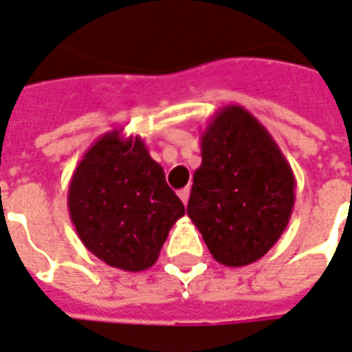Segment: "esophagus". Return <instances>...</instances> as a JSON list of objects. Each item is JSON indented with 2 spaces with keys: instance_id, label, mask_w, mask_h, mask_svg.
<instances>
[{
  "instance_id": "1",
  "label": "esophagus",
  "mask_w": 352,
  "mask_h": 352,
  "mask_svg": "<svg viewBox=\"0 0 352 352\" xmlns=\"http://www.w3.org/2000/svg\"><path fill=\"white\" fill-rule=\"evenodd\" d=\"M189 193H191V189H189V188H184V189H180V191H178V195H180L182 203H184V204H188Z\"/></svg>"
}]
</instances>
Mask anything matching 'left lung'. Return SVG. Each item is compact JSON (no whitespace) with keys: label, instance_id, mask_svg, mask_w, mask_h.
Returning a JSON list of instances; mask_svg holds the SVG:
<instances>
[{"label":"left lung","instance_id":"8db88e82","mask_svg":"<svg viewBox=\"0 0 352 352\" xmlns=\"http://www.w3.org/2000/svg\"><path fill=\"white\" fill-rule=\"evenodd\" d=\"M188 216L212 258L228 267L258 261L280 239L296 201L290 163L243 106H226L201 134Z\"/></svg>","mask_w":352,"mask_h":352}]
</instances>
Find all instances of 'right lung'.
Returning <instances> with one entry per match:
<instances>
[{
	"instance_id": "add662e5",
	"label": "right lung",
	"mask_w": 352,
	"mask_h": 352,
	"mask_svg": "<svg viewBox=\"0 0 352 352\" xmlns=\"http://www.w3.org/2000/svg\"><path fill=\"white\" fill-rule=\"evenodd\" d=\"M68 210L85 248L131 273L155 263L186 214L144 140L123 138L121 131L106 132L87 149L69 180Z\"/></svg>"
}]
</instances>
